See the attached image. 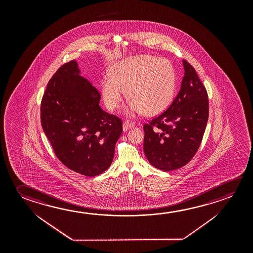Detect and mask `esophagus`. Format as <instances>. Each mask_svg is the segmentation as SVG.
Returning <instances> with one entry per match:
<instances>
[{
  "instance_id": "esophagus-1",
  "label": "esophagus",
  "mask_w": 253,
  "mask_h": 253,
  "mask_svg": "<svg viewBox=\"0 0 253 253\" xmlns=\"http://www.w3.org/2000/svg\"><path fill=\"white\" fill-rule=\"evenodd\" d=\"M136 125V124L135 123H133V122H130V121H125L124 122V129H128V128H132V127H134Z\"/></svg>"
}]
</instances>
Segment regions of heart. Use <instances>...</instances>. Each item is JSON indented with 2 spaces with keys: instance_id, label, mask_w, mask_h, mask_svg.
<instances>
[{
  "instance_id": "heart-1",
  "label": "heart",
  "mask_w": 253,
  "mask_h": 253,
  "mask_svg": "<svg viewBox=\"0 0 253 253\" xmlns=\"http://www.w3.org/2000/svg\"><path fill=\"white\" fill-rule=\"evenodd\" d=\"M101 92L106 107L119 108L128 90V115L145 112L155 116L166 109L175 89V71L165 58L141 54L124 59L111 69V75L101 80Z\"/></svg>"
}]
</instances>
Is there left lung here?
Returning a JSON list of instances; mask_svg holds the SVG:
<instances>
[{
	"label": "left lung",
	"instance_id": "1",
	"mask_svg": "<svg viewBox=\"0 0 253 253\" xmlns=\"http://www.w3.org/2000/svg\"><path fill=\"white\" fill-rule=\"evenodd\" d=\"M178 94L165 111L144 125V152L153 167L171 171L185 166L198 152L209 115L207 89L183 60Z\"/></svg>",
	"mask_w": 253,
	"mask_h": 253
}]
</instances>
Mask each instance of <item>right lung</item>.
Instances as JSON below:
<instances>
[{"label":"right lung","mask_w":253,"mask_h":253,"mask_svg":"<svg viewBox=\"0 0 253 253\" xmlns=\"http://www.w3.org/2000/svg\"><path fill=\"white\" fill-rule=\"evenodd\" d=\"M100 100L99 91L79 75L72 60L53 75L41 104L42 128L56 157L86 176L110 167L123 132L122 120L102 110Z\"/></svg>","instance_id":"add662e5"}]
</instances>
